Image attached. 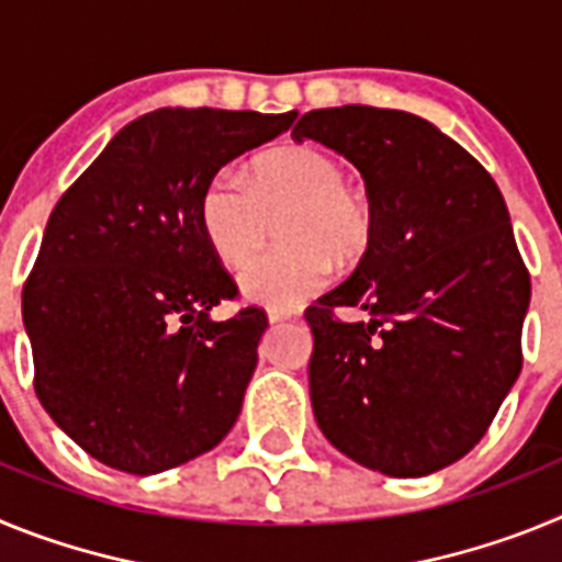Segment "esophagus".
I'll return each mask as SVG.
<instances>
[{
	"label": "esophagus",
	"mask_w": 562,
	"mask_h": 562,
	"mask_svg": "<svg viewBox=\"0 0 562 562\" xmlns=\"http://www.w3.org/2000/svg\"><path fill=\"white\" fill-rule=\"evenodd\" d=\"M270 324H281V321H290V317H295V312H284V310H270Z\"/></svg>",
	"instance_id": "esophagus-1"
}]
</instances>
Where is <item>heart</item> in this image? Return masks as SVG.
I'll list each match as a JSON object with an SVG mask.
<instances>
[{
	"mask_svg": "<svg viewBox=\"0 0 562 562\" xmlns=\"http://www.w3.org/2000/svg\"><path fill=\"white\" fill-rule=\"evenodd\" d=\"M278 225L284 247L252 261L238 286L247 301L292 310L324 292L335 272L374 245L371 202L346 186V168L317 146H281L250 162L247 182L213 173L200 193V227L222 265L245 267Z\"/></svg>",
	"mask_w": 562,
	"mask_h": 562,
	"instance_id": "1",
	"label": "heart"
}]
</instances>
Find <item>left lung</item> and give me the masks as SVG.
Masks as SVG:
<instances>
[{
    "mask_svg": "<svg viewBox=\"0 0 562 562\" xmlns=\"http://www.w3.org/2000/svg\"><path fill=\"white\" fill-rule=\"evenodd\" d=\"M292 137L342 154L376 216L349 281L306 310L317 428L369 470L436 473L479 445L524 366L532 284L504 196L473 154L400 109H315ZM337 305L372 317L342 325Z\"/></svg>",
    "mask_w": 562,
    "mask_h": 562,
    "instance_id": "8db88e82",
    "label": "left lung"
}]
</instances>
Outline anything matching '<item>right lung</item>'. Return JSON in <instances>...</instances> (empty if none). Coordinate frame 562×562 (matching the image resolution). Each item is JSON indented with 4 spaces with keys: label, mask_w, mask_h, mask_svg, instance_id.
I'll list each match as a JSON object with an SVG mask.
<instances>
[{
    "label": "right lung",
    "mask_w": 562,
    "mask_h": 562,
    "mask_svg": "<svg viewBox=\"0 0 562 562\" xmlns=\"http://www.w3.org/2000/svg\"><path fill=\"white\" fill-rule=\"evenodd\" d=\"M297 112L157 109L114 134L53 207L22 290L36 394L101 464L154 475L216 448L241 411L267 315L236 297L200 227L213 173Z\"/></svg>",
    "instance_id": "1"
}]
</instances>
